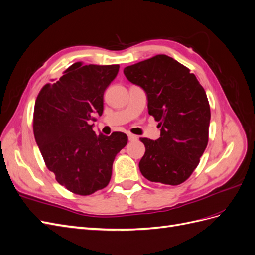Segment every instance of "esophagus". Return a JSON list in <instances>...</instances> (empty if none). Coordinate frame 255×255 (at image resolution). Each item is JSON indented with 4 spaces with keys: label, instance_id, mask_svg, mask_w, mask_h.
Wrapping results in <instances>:
<instances>
[{
    "label": "esophagus",
    "instance_id": "esophagus-1",
    "mask_svg": "<svg viewBox=\"0 0 255 255\" xmlns=\"http://www.w3.org/2000/svg\"><path fill=\"white\" fill-rule=\"evenodd\" d=\"M128 140H129V141H134V140L137 139V136H136V135H133V134H130V133L128 134Z\"/></svg>",
    "mask_w": 255,
    "mask_h": 255
}]
</instances>
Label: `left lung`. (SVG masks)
<instances>
[{
	"label": "left lung",
	"mask_w": 255,
	"mask_h": 255,
	"mask_svg": "<svg viewBox=\"0 0 255 255\" xmlns=\"http://www.w3.org/2000/svg\"><path fill=\"white\" fill-rule=\"evenodd\" d=\"M123 72L144 89L149 114L160 128L157 140L140 138L145 146L141 174L173 186L184 183L208 142L211 109L205 90L187 67L164 54L128 66Z\"/></svg>",
	"instance_id": "left-lung-1"
}]
</instances>
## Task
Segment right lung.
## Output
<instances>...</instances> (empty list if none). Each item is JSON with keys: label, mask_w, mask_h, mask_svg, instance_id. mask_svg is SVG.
<instances>
[{"label": "right lung", "mask_w": 255, "mask_h": 255, "mask_svg": "<svg viewBox=\"0 0 255 255\" xmlns=\"http://www.w3.org/2000/svg\"><path fill=\"white\" fill-rule=\"evenodd\" d=\"M119 65L74 63L53 84H45L35 102L33 129L45 166L75 195L88 196L109 185L116 155L128 136L97 135L90 120L103 113V95Z\"/></svg>", "instance_id": "obj_1"}]
</instances>
